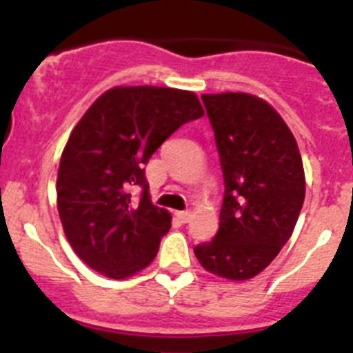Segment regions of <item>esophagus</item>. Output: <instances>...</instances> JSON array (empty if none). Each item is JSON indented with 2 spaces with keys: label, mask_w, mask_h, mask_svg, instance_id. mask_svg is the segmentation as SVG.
Returning a JSON list of instances; mask_svg holds the SVG:
<instances>
[{
  "label": "esophagus",
  "mask_w": 353,
  "mask_h": 353,
  "mask_svg": "<svg viewBox=\"0 0 353 353\" xmlns=\"http://www.w3.org/2000/svg\"><path fill=\"white\" fill-rule=\"evenodd\" d=\"M176 215H177V219L181 220V222L188 223L191 220V216H193V213H191L190 210H184V212H177Z\"/></svg>",
  "instance_id": "obj_1"
}]
</instances>
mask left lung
<instances>
[{
  "mask_svg": "<svg viewBox=\"0 0 353 353\" xmlns=\"http://www.w3.org/2000/svg\"><path fill=\"white\" fill-rule=\"evenodd\" d=\"M223 170L219 232L194 248L199 265L225 280L261 273L290 239L305 196L302 157L290 128L261 97L203 94Z\"/></svg>",
  "mask_w": 353,
  "mask_h": 353,
  "instance_id": "8db88e82",
  "label": "left lung"
}]
</instances>
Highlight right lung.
<instances>
[{"label": "right lung", "instance_id": "add662e5", "mask_svg": "<svg viewBox=\"0 0 353 353\" xmlns=\"http://www.w3.org/2000/svg\"><path fill=\"white\" fill-rule=\"evenodd\" d=\"M205 114L198 95L170 87H112L95 99L68 138L56 179L63 230L78 258L108 279L147 268L170 229L152 203L145 163L188 121ZM141 185L140 200L130 198Z\"/></svg>", "mask_w": 353, "mask_h": 353}]
</instances>
